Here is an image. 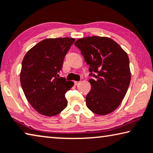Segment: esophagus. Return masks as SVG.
<instances>
[{"instance_id":"34e87169","label":"esophagus","mask_w":153,"mask_h":153,"mask_svg":"<svg viewBox=\"0 0 153 153\" xmlns=\"http://www.w3.org/2000/svg\"><path fill=\"white\" fill-rule=\"evenodd\" d=\"M74 83L75 85H78L80 83V81H74Z\"/></svg>"}]
</instances>
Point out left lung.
<instances>
[{"instance_id":"obj_1","label":"left lung","mask_w":153,"mask_h":153,"mask_svg":"<svg viewBox=\"0 0 153 153\" xmlns=\"http://www.w3.org/2000/svg\"><path fill=\"white\" fill-rule=\"evenodd\" d=\"M74 45L90 65L91 90L86 96L89 109L100 116L109 114L120 105L131 81L129 59L121 46L107 37L79 39Z\"/></svg>"}]
</instances>
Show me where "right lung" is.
I'll use <instances>...</instances> for the list:
<instances>
[{"label": "right lung", "instance_id": "right-lung-1", "mask_svg": "<svg viewBox=\"0 0 153 153\" xmlns=\"http://www.w3.org/2000/svg\"><path fill=\"white\" fill-rule=\"evenodd\" d=\"M74 41L70 37L44 39L30 48L23 59L21 86L27 100L39 114L54 116L67 107L65 94L74 83L59 77V74Z\"/></svg>", "mask_w": 153, "mask_h": 153}]
</instances>
